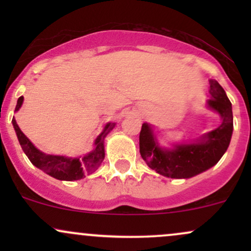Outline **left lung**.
I'll list each match as a JSON object with an SVG mask.
<instances>
[{
	"instance_id": "left-lung-1",
	"label": "left lung",
	"mask_w": 251,
	"mask_h": 251,
	"mask_svg": "<svg viewBox=\"0 0 251 251\" xmlns=\"http://www.w3.org/2000/svg\"><path fill=\"white\" fill-rule=\"evenodd\" d=\"M208 105L222 117V125L204 135L201 143L184 144L174 150H163L148 124H143L139 134L140 154L149 168L170 178H190L218 163L226 151L232 134V109L222 86L210 80Z\"/></svg>"
}]
</instances>
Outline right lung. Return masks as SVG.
Segmentation results:
<instances>
[{"mask_svg":"<svg viewBox=\"0 0 251 251\" xmlns=\"http://www.w3.org/2000/svg\"><path fill=\"white\" fill-rule=\"evenodd\" d=\"M22 101H24V97H20L19 100H17L15 111H19V108L22 105ZM11 123H13L14 128H15L20 145H21L25 153L27 154V157L29 158L30 162L36 168L41 169L46 174L60 180L81 179V178L85 177V174H92L93 171H96L100 166V164L102 163L103 158H105V149H103L105 137L116 126L114 123L107 124L102 133L97 138L96 149L83 158H74V159H72V158H66L62 157V155H50L40 152L30 143V140L22 133V131L17 126L14 118Z\"/></svg>","mask_w":251,"mask_h":251,"instance_id":"add662e5","label":"right lung"}]
</instances>
